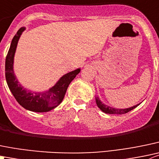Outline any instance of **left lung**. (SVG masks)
Wrapping results in <instances>:
<instances>
[{
    "label": "left lung",
    "mask_w": 159,
    "mask_h": 159,
    "mask_svg": "<svg viewBox=\"0 0 159 159\" xmlns=\"http://www.w3.org/2000/svg\"><path fill=\"white\" fill-rule=\"evenodd\" d=\"M95 100H96V104L97 106H98V107L103 112L108 114H125L127 113V112L131 111L132 109H134V108H136L138 106H139V104H138L137 105V106H133V107L128 108V109H115V108H112L110 107V106L104 105L101 101H100L98 98H95Z\"/></svg>",
    "instance_id": "obj_1"
}]
</instances>
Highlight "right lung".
<instances>
[{
  "mask_svg": "<svg viewBox=\"0 0 159 159\" xmlns=\"http://www.w3.org/2000/svg\"><path fill=\"white\" fill-rule=\"evenodd\" d=\"M24 27H21L14 36L5 60V77L7 85L16 101L28 110L37 112H44L54 109L64 99L70 83L80 72V69L69 72L64 75L56 84L45 92H32L21 87L15 78L13 70L14 56L18 41Z\"/></svg>",
  "mask_w": 159,
  "mask_h": 159,
  "instance_id": "right-lung-1",
  "label": "right lung"
}]
</instances>
